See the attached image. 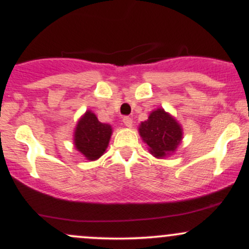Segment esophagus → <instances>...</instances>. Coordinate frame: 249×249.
<instances>
[{"instance_id":"1","label":"esophagus","mask_w":249,"mask_h":249,"mask_svg":"<svg viewBox=\"0 0 249 249\" xmlns=\"http://www.w3.org/2000/svg\"><path fill=\"white\" fill-rule=\"evenodd\" d=\"M123 122H124V124L126 125L127 127L132 126L133 121H132V118H131V117H124V118H123Z\"/></svg>"}]
</instances>
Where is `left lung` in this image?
Returning a JSON list of instances; mask_svg holds the SVG:
<instances>
[{
	"mask_svg": "<svg viewBox=\"0 0 249 249\" xmlns=\"http://www.w3.org/2000/svg\"><path fill=\"white\" fill-rule=\"evenodd\" d=\"M139 133L157 158L173 152L182 136L180 125L162 108L153 111L147 121L142 123Z\"/></svg>",
	"mask_w": 249,
	"mask_h": 249,
	"instance_id": "8db88e82",
	"label": "left lung"
}]
</instances>
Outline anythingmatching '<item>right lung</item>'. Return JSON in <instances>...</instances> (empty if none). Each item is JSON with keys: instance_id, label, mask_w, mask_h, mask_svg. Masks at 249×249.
<instances>
[{"instance_id": "1", "label": "right lung", "mask_w": 249, "mask_h": 249, "mask_svg": "<svg viewBox=\"0 0 249 249\" xmlns=\"http://www.w3.org/2000/svg\"><path fill=\"white\" fill-rule=\"evenodd\" d=\"M111 126L103 124L92 112L88 111L77 124L75 131L76 148L89 160H96L107 150L110 141Z\"/></svg>"}]
</instances>
